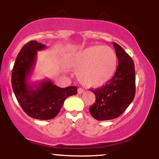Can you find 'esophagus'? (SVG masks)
Wrapping results in <instances>:
<instances>
[{
	"label": "esophagus",
	"mask_w": 159,
	"mask_h": 159,
	"mask_svg": "<svg viewBox=\"0 0 159 159\" xmlns=\"http://www.w3.org/2000/svg\"><path fill=\"white\" fill-rule=\"evenodd\" d=\"M84 93V89L82 88H78V94H82Z\"/></svg>",
	"instance_id": "34e87169"
}]
</instances>
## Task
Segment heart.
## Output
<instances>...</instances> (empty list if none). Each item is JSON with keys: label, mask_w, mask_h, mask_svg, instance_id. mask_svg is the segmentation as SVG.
I'll list each match as a JSON object with an SVG mask.
<instances>
[{"label": "heart", "mask_w": 159, "mask_h": 159, "mask_svg": "<svg viewBox=\"0 0 159 159\" xmlns=\"http://www.w3.org/2000/svg\"><path fill=\"white\" fill-rule=\"evenodd\" d=\"M69 64L78 72V80L82 84L98 87L105 85L114 76L117 58L110 47L93 45L75 53Z\"/></svg>", "instance_id": "1"}]
</instances>
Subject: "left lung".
<instances>
[{
    "label": "left lung",
    "mask_w": 159,
    "mask_h": 159,
    "mask_svg": "<svg viewBox=\"0 0 159 159\" xmlns=\"http://www.w3.org/2000/svg\"><path fill=\"white\" fill-rule=\"evenodd\" d=\"M113 45L118 59L116 72L105 86L92 90L96 96V102L90 107V112L97 120L117 118L132 103L135 96L134 62L120 45L115 43Z\"/></svg>",
    "instance_id": "obj_1"
}]
</instances>
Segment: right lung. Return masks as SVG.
<instances>
[{"label":"right lung","mask_w":159,"mask_h":159,"mask_svg":"<svg viewBox=\"0 0 159 159\" xmlns=\"http://www.w3.org/2000/svg\"><path fill=\"white\" fill-rule=\"evenodd\" d=\"M46 48L45 45L30 41L22 47L12 71V87L20 106L30 117L51 120L55 117L66 98L77 94V87L61 88L49 79L30 83L29 78L36 64L38 51Z\"/></svg>","instance_id":"obj_1"}]
</instances>
